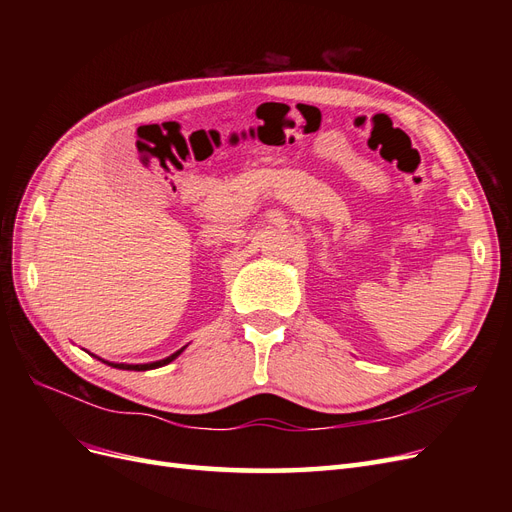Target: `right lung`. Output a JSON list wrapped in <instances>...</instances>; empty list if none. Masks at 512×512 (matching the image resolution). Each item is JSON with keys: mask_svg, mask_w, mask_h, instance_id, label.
Instances as JSON below:
<instances>
[{"mask_svg": "<svg viewBox=\"0 0 512 512\" xmlns=\"http://www.w3.org/2000/svg\"><path fill=\"white\" fill-rule=\"evenodd\" d=\"M188 348V346H183L181 350H177V352H173L170 356H166V359H160V361H153V363H113V361H104V359H100V356H96V354H91V356H96L98 361H102V363H106V365H111V367H115V369H128V371H147V369H158V367H164V365H168V363H173L177 356Z\"/></svg>", "mask_w": 512, "mask_h": 512, "instance_id": "obj_1", "label": "right lung"}]
</instances>
